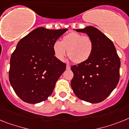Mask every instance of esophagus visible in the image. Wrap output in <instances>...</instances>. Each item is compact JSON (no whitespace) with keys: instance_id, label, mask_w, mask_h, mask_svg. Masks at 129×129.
<instances>
[{"instance_id":"34e87169","label":"esophagus","mask_w":129,"mask_h":129,"mask_svg":"<svg viewBox=\"0 0 129 129\" xmlns=\"http://www.w3.org/2000/svg\"><path fill=\"white\" fill-rule=\"evenodd\" d=\"M66 69H68V70H69V69H71V66L68 64V65H67V66H66Z\"/></svg>"}]
</instances>
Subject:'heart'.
I'll return each mask as SVG.
<instances>
[{
	"mask_svg": "<svg viewBox=\"0 0 129 129\" xmlns=\"http://www.w3.org/2000/svg\"><path fill=\"white\" fill-rule=\"evenodd\" d=\"M93 47V42L90 37L72 32L64 36L61 42L56 41L52 49L58 60H64L68 51V56L74 63H82L90 58Z\"/></svg>",
	"mask_w": 129,
	"mask_h": 129,
	"instance_id": "b5f03b06",
	"label": "heart"
}]
</instances>
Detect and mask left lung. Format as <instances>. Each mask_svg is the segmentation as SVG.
<instances>
[{
	"label": "left lung",
	"instance_id": "obj_1",
	"mask_svg": "<svg viewBox=\"0 0 129 129\" xmlns=\"http://www.w3.org/2000/svg\"><path fill=\"white\" fill-rule=\"evenodd\" d=\"M88 34L93 42V51L84 63L71 66V86L77 97L91 103L104 101L119 80L120 60L112 41L93 26L76 29Z\"/></svg>",
	"mask_w": 129,
	"mask_h": 129
}]
</instances>
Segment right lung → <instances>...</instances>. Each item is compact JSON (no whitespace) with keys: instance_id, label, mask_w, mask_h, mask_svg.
Listing matches in <instances>:
<instances>
[{"instance_id":"right-lung-1","label":"right lung","mask_w":129,"mask_h":129,"mask_svg":"<svg viewBox=\"0 0 129 129\" xmlns=\"http://www.w3.org/2000/svg\"><path fill=\"white\" fill-rule=\"evenodd\" d=\"M67 30L39 27L18 42L11 56L9 80L21 100L36 104L52 94L66 68L54 56L52 47Z\"/></svg>"}]
</instances>
